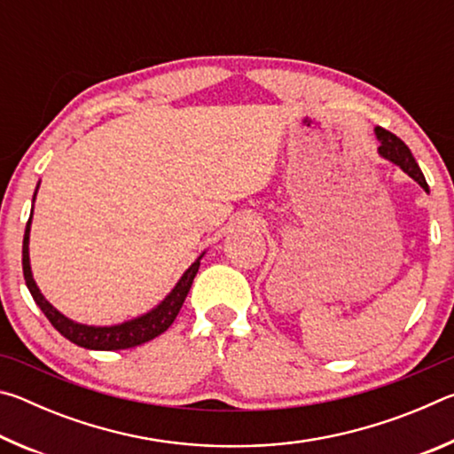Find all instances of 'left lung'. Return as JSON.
<instances>
[{
    "mask_svg": "<svg viewBox=\"0 0 454 454\" xmlns=\"http://www.w3.org/2000/svg\"><path fill=\"white\" fill-rule=\"evenodd\" d=\"M374 134H376V140L380 142V145H379L380 156L384 160H388V162L396 164L404 174H409L422 190L428 192V184L425 180V176H422L417 160H414V156H412V152L409 150V145H406L401 137L380 126L374 128Z\"/></svg>",
    "mask_w": 454,
    "mask_h": 454,
    "instance_id": "8db88e82",
    "label": "left lung"
}]
</instances>
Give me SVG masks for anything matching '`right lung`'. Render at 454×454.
<instances>
[{
  "instance_id": "right-lung-1",
  "label": "right lung",
  "mask_w": 454,
  "mask_h": 454,
  "mask_svg": "<svg viewBox=\"0 0 454 454\" xmlns=\"http://www.w3.org/2000/svg\"><path fill=\"white\" fill-rule=\"evenodd\" d=\"M37 188H40V182H37L35 192H34V202L37 196ZM32 216H34V206H32ZM32 216H29L26 224L24 248H21V266H24L26 286L29 292H32L35 304L40 306L42 312L48 317L53 328H56L61 336H66L70 342L90 350H124V348H132V347H137V344L148 342L152 338L162 334L164 330L170 328L174 318L178 317L184 301H186L204 252L194 260V264L182 274V278L176 282V286L170 290V294H168L158 306H153L152 310L144 312L136 318L120 322V325H110V326L82 325V322H75L72 318L64 317L56 306L45 301L42 290L37 288L32 274V264H29V230H32Z\"/></svg>"
}]
</instances>
